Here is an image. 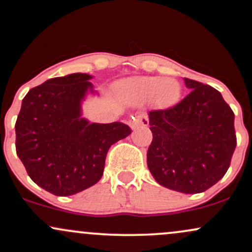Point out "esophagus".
<instances>
[{
    "mask_svg": "<svg viewBox=\"0 0 252 252\" xmlns=\"http://www.w3.org/2000/svg\"><path fill=\"white\" fill-rule=\"evenodd\" d=\"M148 123L149 121L146 118L135 115V117H132L131 120H129V126H131L132 129H137L140 126H148Z\"/></svg>",
    "mask_w": 252,
    "mask_h": 252,
    "instance_id": "34e87169",
    "label": "esophagus"
}]
</instances>
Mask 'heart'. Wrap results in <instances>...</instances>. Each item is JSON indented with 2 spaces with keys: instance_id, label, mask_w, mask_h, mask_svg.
<instances>
[{
  "instance_id": "b5f03b06",
  "label": "heart",
  "mask_w": 252,
  "mask_h": 252,
  "mask_svg": "<svg viewBox=\"0 0 252 252\" xmlns=\"http://www.w3.org/2000/svg\"><path fill=\"white\" fill-rule=\"evenodd\" d=\"M119 94L131 103L154 101L157 106L168 108L179 102L182 88L175 78L144 76L127 80L119 86Z\"/></svg>"
}]
</instances>
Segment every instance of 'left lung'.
Segmentation results:
<instances>
[{"mask_svg":"<svg viewBox=\"0 0 252 252\" xmlns=\"http://www.w3.org/2000/svg\"><path fill=\"white\" fill-rule=\"evenodd\" d=\"M190 93L166 111L149 113L152 132L148 166L163 187L196 194L227 171L236 149L234 114L208 84L185 78Z\"/></svg>","mask_w":252,"mask_h":252,"instance_id":"8db88e82","label":"left lung"}]
</instances>
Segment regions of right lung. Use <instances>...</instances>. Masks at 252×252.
Here are the masks:
<instances>
[{"label": "right lung", "instance_id": "1", "mask_svg": "<svg viewBox=\"0 0 252 252\" xmlns=\"http://www.w3.org/2000/svg\"><path fill=\"white\" fill-rule=\"evenodd\" d=\"M89 73L50 78L22 100L15 124L16 154L28 176L57 196L92 187L103 175L107 152L131 134L124 123H90L82 104L97 96Z\"/></svg>", "mask_w": 252, "mask_h": 252}]
</instances>
